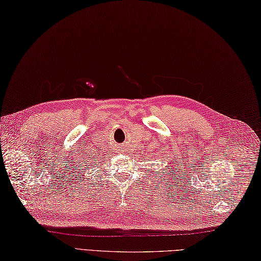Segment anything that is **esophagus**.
<instances>
[{"label":"esophagus","instance_id":"esophagus-1","mask_svg":"<svg viewBox=\"0 0 261 261\" xmlns=\"http://www.w3.org/2000/svg\"><path fill=\"white\" fill-rule=\"evenodd\" d=\"M124 145H120V146H118V152H119V153H121V152H124Z\"/></svg>","mask_w":261,"mask_h":261}]
</instances>
